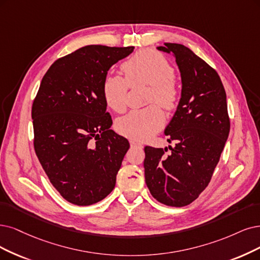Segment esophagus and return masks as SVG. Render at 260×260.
Wrapping results in <instances>:
<instances>
[{"instance_id":"34e87169","label":"esophagus","mask_w":260,"mask_h":260,"mask_svg":"<svg viewBox=\"0 0 260 260\" xmlns=\"http://www.w3.org/2000/svg\"><path fill=\"white\" fill-rule=\"evenodd\" d=\"M129 142H131V146H132V147H138V148H142V145H141L140 142H138V141H135V140H131Z\"/></svg>"}]
</instances>
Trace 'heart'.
<instances>
[{
    "label": "heart",
    "mask_w": 260,
    "mask_h": 260,
    "mask_svg": "<svg viewBox=\"0 0 260 260\" xmlns=\"http://www.w3.org/2000/svg\"><path fill=\"white\" fill-rule=\"evenodd\" d=\"M121 69L125 78L109 75L104 79V98L111 109L122 112L126 106L129 85L147 84V103L153 104L129 111L117 123V128L123 135L135 140H145L164 126L165 114L159 105L166 110L177 107L180 89L175 72L164 55L152 49L136 52L121 65Z\"/></svg>",
    "instance_id": "heart-1"
}]
</instances>
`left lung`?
<instances>
[{"instance_id": "1", "label": "left lung", "mask_w": 260, "mask_h": 260, "mask_svg": "<svg viewBox=\"0 0 260 260\" xmlns=\"http://www.w3.org/2000/svg\"><path fill=\"white\" fill-rule=\"evenodd\" d=\"M174 53L182 78V94L165 129L168 149L146 147V183L151 195L170 207H184L209 184L230 131L226 92L216 71L187 47L164 44Z\"/></svg>"}]
</instances>
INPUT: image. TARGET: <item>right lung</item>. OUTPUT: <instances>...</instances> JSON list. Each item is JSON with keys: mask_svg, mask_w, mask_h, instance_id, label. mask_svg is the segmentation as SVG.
<instances>
[{"mask_svg": "<svg viewBox=\"0 0 260 260\" xmlns=\"http://www.w3.org/2000/svg\"><path fill=\"white\" fill-rule=\"evenodd\" d=\"M134 47L90 45L57 59L32 105L34 150L60 195L77 206L99 203L114 188L129 143L110 129L103 82Z\"/></svg>", "mask_w": 260, "mask_h": 260, "instance_id": "1", "label": "right lung"}]
</instances>
